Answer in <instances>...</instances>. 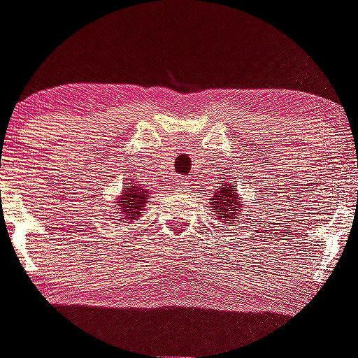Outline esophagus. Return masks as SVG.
<instances>
[{"label":"esophagus","instance_id":"34e87169","mask_svg":"<svg viewBox=\"0 0 358 358\" xmlns=\"http://www.w3.org/2000/svg\"><path fill=\"white\" fill-rule=\"evenodd\" d=\"M185 185H187V183H185V182H182V180H178V182H176L175 183V192H183L185 190Z\"/></svg>","mask_w":358,"mask_h":358}]
</instances>
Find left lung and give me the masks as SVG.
<instances>
[{
	"instance_id": "obj_1",
	"label": "left lung",
	"mask_w": 358,
	"mask_h": 358,
	"mask_svg": "<svg viewBox=\"0 0 358 358\" xmlns=\"http://www.w3.org/2000/svg\"><path fill=\"white\" fill-rule=\"evenodd\" d=\"M210 200V208L215 210V217H217L218 222H222L223 225L225 223H235L238 215H242V196L238 195V188H236V183L231 182V180H227V182L222 183V187H218L217 190L213 192L212 198Z\"/></svg>"
}]
</instances>
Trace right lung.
<instances>
[{"label":"right lung","mask_w":358,"mask_h":358,"mask_svg":"<svg viewBox=\"0 0 358 358\" xmlns=\"http://www.w3.org/2000/svg\"><path fill=\"white\" fill-rule=\"evenodd\" d=\"M150 198H152V190H146L141 183L128 180L124 183L122 195L115 198V218L118 222H123L124 225L138 220L143 215L145 205H148Z\"/></svg>","instance_id":"add662e5"}]
</instances>
